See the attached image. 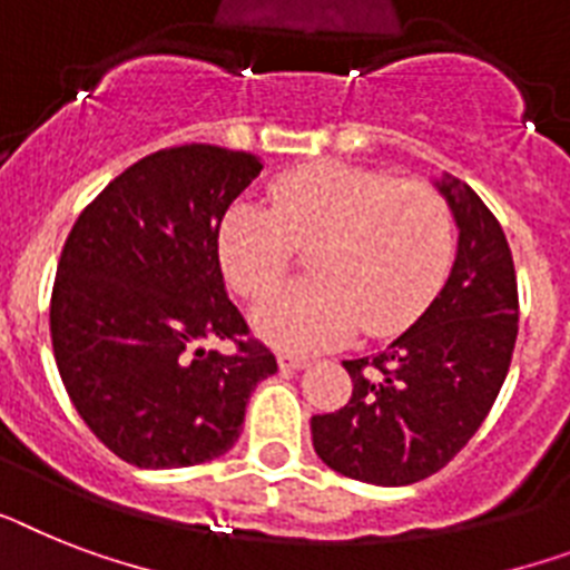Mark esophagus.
Here are the masks:
<instances>
[{
  "label": "esophagus",
  "instance_id": "1",
  "mask_svg": "<svg viewBox=\"0 0 570 570\" xmlns=\"http://www.w3.org/2000/svg\"><path fill=\"white\" fill-rule=\"evenodd\" d=\"M277 365H281V372H301V368H307L309 360L301 357V354L281 351V354H277Z\"/></svg>",
  "mask_w": 570,
  "mask_h": 570
}]
</instances>
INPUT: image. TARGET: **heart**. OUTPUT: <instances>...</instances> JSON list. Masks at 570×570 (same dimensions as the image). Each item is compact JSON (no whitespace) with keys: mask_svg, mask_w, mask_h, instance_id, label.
<instances>
[{"mask_svg":"<svg viewBox=\"0 0 570 570\" xmlns=\"http://www.w3.org/2000/svg\"><path fill=\"white\" fill-rule=\"evenodd\" d=\"M309 244L314 281L254 313L257 333L277 348H331L357 327L368 336L404 331L451 269L453 213L428 180L322 160L277 175L269 207H230L216 239L222 272L248 301L274 293Z\"/></svg>","mask_w":570,"mask_h":570,"instance_id":"obj_1","label":"heart"}]
</instances>
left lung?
Instances as JSON below:
<instances>
[{"label":"left lung","instance_id":"left-lung-1","mask_svg":"<svg viewBox=\"0 0 570 570\" xmlns=\"http://www.w3.org/2000/svg\"><path fill=\"white\" fill-rule=\"evenodd\" d=\"M436 187L460 228L442 293L390 348L345 360L351 401L309 421L322 462L363 483L410 485L445 469L510 372L518 336L510 243L469 184L442 175Z\"/></svg>","mask_w":570,"mask_h":570}]
</instances>
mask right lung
<instances>
[{"instance_id":"add662e5","label":"right lung","mask_w":570,"mask_h":570,"mask_svg":"<svg viewBox=\"0 0 570 570\" xmlns=\"http://www.w3.org/2000/svg\"><path fill=\"white\" fill-rule=\"evenodd\" d=\"M261 157L205 142L114 178L69 230L52 286L55 363L78 415L137 469H187L239 439L254 386L277 372L225 293L219 225ZM228 338L234 355L206 348Z\"/></svg>"}]
</instances>
